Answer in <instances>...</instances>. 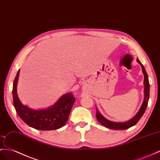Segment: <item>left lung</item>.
<instances>
[{
  "label": "left lung",
  "mask_w": 160,
  "mask_h": 160,
  "mask_svg": "<svg viewBox=\"0 0 160 160\" xmlns=\"http://www.w3.org/2000/svg\"><path fill=\"white\" fill-rule=\"evenodd\" d=\"M137 62L141 65L142 68V72L144 74V85H145V97H144V101H143V103L141 105V107L139 109L138 112L136 114L134 118L130 120L128 122H114L109 121L108 119H106L104 118L101 114L98 111V109H96V117L98 122H100L102 125L104 126L107 127L108 128L110 129H113V130H126L128 129L130 127L134 126L141 119V118L143 114H144L147 104H148L149 101V79H148V76H147V73L146 72L145 69L143 66L142 64L141 63V61H139L138 59H137Z\"/></svg>",
  "instance_id": "8db88e82"
}]
</instances>
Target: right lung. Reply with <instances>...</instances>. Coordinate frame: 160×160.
Instances as JSON below:
<instances>
[{"label":"right lung","instance_id":"add662e5","mask_svg":"<svg viewBox=\"0 0 160 160\" xmlns=\"http://www.w3.org/2000/svg\"><path fill=\"white\" fill-rule=\"evenodd\" d=\"M19 69L13 82V100L15 109L20 118L32 128L40 130H53L64 126L76 101L72 93L65 94L52 107L47 109L34 110L23 105L17 94Z\"/></svg>","mask_w":160,"mask_h":160}]
</instances>
